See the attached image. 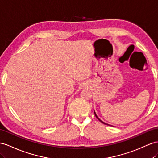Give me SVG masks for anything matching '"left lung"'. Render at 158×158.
<instances>
[{
	"mask_svg": "<svg viewBox=\"0 0 158 158\" xmlns=\"http://www.w3.org/2000/svg\"><path fill=\"white\" fill-rule=\"evenodd\" d=\"M94 113H95V116H96V118H98V119H99V121H101V122H102V123H104V124H106V125H108V124H107V123H104V122H103V121H102V120H101V119H99V118H98V116H97V115H96V114H95V112H94Z\"/></svg>",
	"mask_w": 158,
	"mask_h": 158,
	"instance_id": "left-lung-1",
	"label": "left lung"
}]
</instances>
